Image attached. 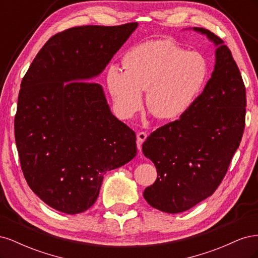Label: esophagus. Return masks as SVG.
I'll return each instance as SVG.
<instances>
[{"mask_svg": "<svg viewBox=\"0 0 258 258\" xmlns=\"http://www.w3.org/2000/svg\"><path fill=\"white\" fill-rule=\"evenodd\" d=\"M146 138H147V135L145 134V132H139V134L137 135V145H138L139 151H141L142 144L146 140Z\"/></svg>", "mask_w": 258, "mask_h": 258, "instance_id": "1", "label": "esophagus"}]
</instances>
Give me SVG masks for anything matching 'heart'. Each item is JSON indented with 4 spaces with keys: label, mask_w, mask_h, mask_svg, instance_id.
Returning <instances> with one entry per match:
<instances>
[{
    "label": "heart",
    "mask_w": 258,
    "mask_h": 258,
    "mask_svg": "<svg viewBox=\"0 0 258 258\" xmlns=\"http://www.w3.org/2000/svg\"><path fill=\"white\" fill-rule=\"evenodd\" d=\"M123 70L111 64L106 86L115 108L122 117L135 115L143 104L157 118L173 120L189 110L204 89L209 75L207 59L187 51L170 40L147 41L129 49Z\"/></svg>",
    "instance_id": "1"
}]
</instances>
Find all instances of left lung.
Segmentation results:
<instances>
[{
  "instance_id": "left-lung-1",
  "label": "left lung",
  "mask_w": 258,
  "mask_h": 258,
  "mask_svg": "<svg viewBox=\"0 0 258 258\" xmlns=\"http://www.w3.org/2000/svg\"><path fill=\"white\" fill-rule=\"evenodd\" d=\"M185 30L206 35L215 46L212 75L189 110L154 131L142 145L157 170V178L143 197L153 208L171 214L191 209L216 190L245 123V87L229 48L207 29Z\"/></svg>"
}]
</instances>
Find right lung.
Listing matches in <instances>:
<instances>
[{"instance_id":"right-lung-1","label":"right lung","mask_w":258,"mask_h":258,"mask_svg":"<svg viewBox=\"0 0 258 258\" xmlns=\"http://www.w3.org/2000/svg\"><path fill=\"white\" fill-rule=\"evenodd\" d=\"M138 28L84 26L53 35L22 79L15 140L30 188L67 214L95 204L103 176L137 155L136 134L92 83Z\"/></svg>"}]
</instances>
